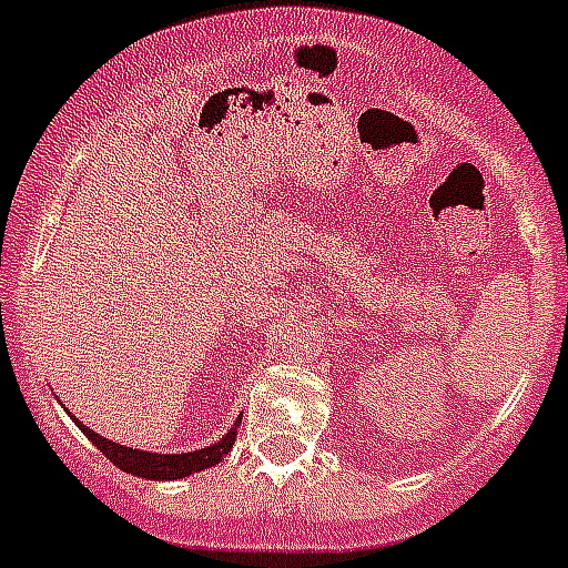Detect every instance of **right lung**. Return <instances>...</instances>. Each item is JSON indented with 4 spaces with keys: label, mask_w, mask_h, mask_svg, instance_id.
I'll list each match as a JSON object with an SVG mask.
<instances>
[{
    "label": "right lung",
    "mask_w": 568,
    "mask_h": 568,
    "mask_svg": "<svg viewBox=\"0 0 568 568\" xmlns=\"http://www.w3.org/2000/svg\"><path fill=\"white\" fill-rule=\"evenodd\" d=\"M80 430L92 438L112 465H118V468L126 470V474L141 476V479H181V476L213 468V465L231 450L233 442H236V427H233L222 442H216V445L211 447H202V450H193V454H150V450H132V447L114 445L109 438L89 430L85 424H80Z\"/></svg>",
    "instance_id": "right-lung-1"
}]
</instances>
